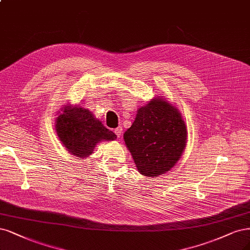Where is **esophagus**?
<instances>
[{"instance_id": "34e87169", "label": "esophagus", "mask_w": 250, "mask_h": 250, "mask_svg": "<svg viewBox=\"0 0 250 250\" xmlns=\"http://www.w3.org/2000/svg\"><path fill=\"white\" fill-rule=\"evenodd\" d=\"M122 132H123V128H122L121 126H119V127H117V128L115 129V133L117 134L118 137H120V136L122 135Z\"/></svg>"}]
</instances>
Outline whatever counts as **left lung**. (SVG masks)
Instances as JSON below:
<instances>
[{
  "label": "left lung",
  "mask_w": 250,
  "mask_h": 250,
  "mask_svg": "<svg viewBox=\"0 0 250 250\" xmlns=\"http://www.w3.org/2000/svg\"><path fill=\"white\" fill-rule=\"evenodd\" d=\"M123 137L137 170L146 177H158L182 157L187 129L179 109L158 96L137 109L135 120Z\"/></svg>",
  "instance_id": "1"
}]
</instances>
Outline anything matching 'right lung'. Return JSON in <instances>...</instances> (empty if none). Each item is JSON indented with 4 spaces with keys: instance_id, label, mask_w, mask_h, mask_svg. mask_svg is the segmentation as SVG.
I'll list each match as a JSON object with an SVG mask.
<instances>
[{
    "instance_id": "1",
    "label": "right lung",
    "mask_w": 250,
    "mask_h": 250,
    "mask_svg": "<svg viewBox=\"0 0 250 250\" xmlns=\"http://www.w3.org/2000/svg\"><path fill=\"white\" fill-rule=\"evenodd\" d=\"M55 124L57 135L66 151L79 158L89 157L100 142L117 140L113 131L82 105H63Z\"/></svg>"
}]
</instances>
